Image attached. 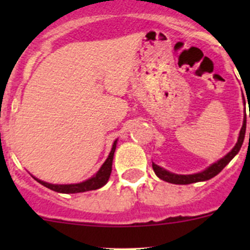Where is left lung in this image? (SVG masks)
<instances>
[{"label": "left lung", "mask_w": 250, "mask_h": 250, "mask_svg": "<svg viewBox=\"0 0 250 250\" xmlns=\"http://www.w3.org/2000/svg\"><path fill=\"white\" fill-rule=\"evenodd\" d=\"M244 104H246V103H244ZM249 117H250V115H249ZM246 125H247V116H246V113H244L243 125H242L241 132H239L238 140H237L234 147L228 153V155L224 156V157L221 158V160H219L218 162H215V163H213L211 166H209V167L207 168L206 170H203V172L196 173V174H190V175H180V174H174V173L168 172V170L161 168L160 166L152 163L153 172L156 173V175H157L158 178L162 179V180L167 181V183H170V184H178V185H188V184L198 183V181H206V180H209V179L214 178V176L218 175V174L220 173L221 170H223L224 168L229 165V163H230V161L232 160L234 156L239 152V150H241V147H242V144H243L244 135H246ZM249 138H250V134H249Z\"/></svg>", "instance_id": "1"}]
</instances>
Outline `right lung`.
Instances as JSON below:
<instances>
[{
  "mask_svg": "<svg viewBox=\"0 0 250 250\" xmlns=\"http://www.w3.org/2000/svg\"><path fill=\"white\" fill-rule=\"evenodd\" d=\"M116 144H117V140H115V143H113L109 157L106 158V161H105L104 165L102 166V168L98 170V173L95 174L94 176H92L90 179H88V180L83 181V183L69 184V185H58V184H49V183H46V181H42L40 180V179L35 178V176L34 179L37 181V183L41 184V185L46 186V188H50V190L55 191V192H60V193L85 192V191H92V190H97V188H103V186L107 183V180H109L111 170H112V160H113V155H115Z\"/></svg>",
  "mask_w": 250,
  "mask_h": 250,
  "instance_id": "1",
  "label": "right lung"
}]
</instances>
